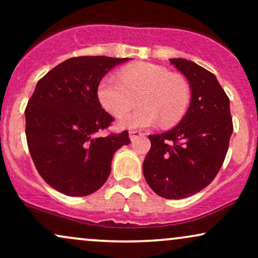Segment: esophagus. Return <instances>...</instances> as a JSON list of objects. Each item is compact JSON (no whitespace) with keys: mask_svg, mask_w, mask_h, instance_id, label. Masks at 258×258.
Returning <instances> with one entry per match:
<instances>
[{"mask_svg":"<svg viewBox=\"0 0 258 258\" xmlns=\"http://www.w3.org/2000/svg\"><path fill=\"white\" fill-rule=\"evenodd\" d=\"M128 135H130V139H131L132 142H135L138 137L144 136V133H142L141 131H137V130H131V131L128 132Z\"/></svg>","mask_w":258,"mask_h":258,"instance_id":"34e87169","label":"esophagus"}]
</instances>
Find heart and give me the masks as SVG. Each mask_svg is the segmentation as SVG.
I'll return each instance as SVG.
<instances>
[{
	"instance_id": "heart-1",
	"label": "heart",
	"mask_w": 258,
	"mask_h": 258,
	"mask_svg": "<svg viewBox=\"0 0 258 258\" xmlns=\"http://www.w3.org/2000/svg\"><path fill=\"white\" fill-rule=\"evenodd\" d=\"M98 99L114 116H121L139 100L138 109L121 117L127 128H143L161 120V126L176 125L188 111L190 88L182 78L161 65L142 63L127 68L120 75L108 74L98 85Z\"/></svg>"
}]
</instances>
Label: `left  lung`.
Instances as JSON below:
<instances>
[{"instance_id":"1","label":"left lung","mask_w":258,"mask_h":258,"mask_svg":"<svg viewBox=\"0 0 258 258\" xmlns=\"http://www.w3.org/2000/svg\"><path fill=\"white\" fill-rule=\"evenodd\" d=\"M170 63L190 85V105L172 130L149 135L152 147L143 173L159 197L178 200L214 180L226 159L233 120L229 98L214 74L186 59L173 58Z\"/></svg>"}]
</instances>
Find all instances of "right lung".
<instances>
[{
  "instance_id": "obj_1",
  "label": "right lung",
  "mask_w": 258,
  "mask_h": 258,
  "mask_svg": "<svg viewBox=\"0 0 258 258\" xmlns=\"http://www.w3.org/2000/svg\"><path fill=\"white\" fill-rule=\"evenodd\" d=\"M128 58L74 57L38 80L25 109V135L35 167L59 193L85 197L108 179L128 131L99 137L114 117L100 105L98 85Z\"/></svg>"
}]
</instances>
